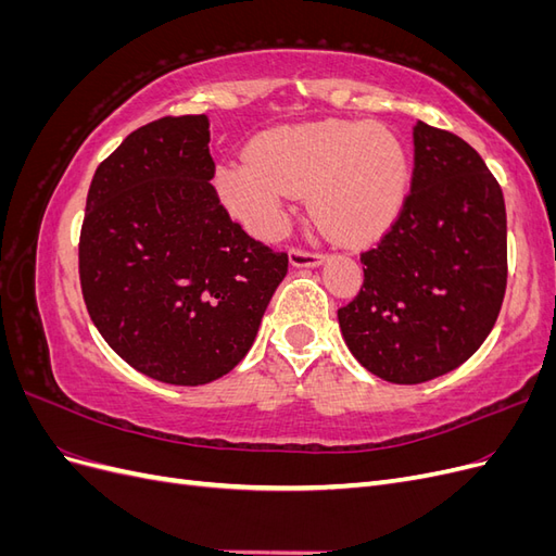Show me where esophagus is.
<instances>
[{
    "instance_id": "34e87169",
    "label": "esophagus",
    "mask_w": 556,
    "mask_h": 556,
    "mask_svg": "<svg viewBox=\"0 0 556 556\" xmlns=\"http://www.w3.org/2000/svg\"><path fill=\"white\" fill-rule=\"evenodd\" d=\"M323 255L313 250H304V248H292L290 250V264L292 266H319L323 264Z\"/></svg>"
}]
</instances>
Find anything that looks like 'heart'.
I'll return each mask as SVG.
<instances>
[{"label": "heart", "instance_id": "b5f03b06", "mask_svg": "<svg viewBox=\"0 0 556 556\" xmlns=\"http://www.w3.org/2000/svg\"><path fill=\"white\" fill-rule=\"evenodd\" d=\"M408 188V157L380 123L315 121L262 131L243 162L215 174L227 211L260 237H276L294 194L308 192L311 215L348 243L376 239L394 223Z\"/></svg>", "mask_w": 556, "mask_h": 556}]
</instances>
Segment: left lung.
<instances>
[{
	"instance_id": "left-lung-1",
	"label": "left lung",
	"mask_w": 556,
	"mask_h": 556,
	"mask_svg": "<svg viewBox=\"0 0 556 556\" xmlns=\"http://www.w3.org/2000/svg\"><path fill=\"white\" fill-rule=\"evenodd\" d=\"M410 192L364 285L339 308L343 339L374 376L417 384L462 366L490 336L508 282L501 185L457 134L417 121Z\"/></svg>"
}]
</instances>
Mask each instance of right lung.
I'll return each mask as SVG.
<instances>
[{
    "instance_id": "add662e5",
    "label": "right lung",
    "mask_w": 556,
    "mask_h": 556,
    "mask_svg": "<svg viewBox=\"0 0 556 556\" xmlns=\"http://www.w3.org/2000/svg\"><path fill=\"white\" fill-rule=\"evenodd\" d=\"M206 115H166L97 166L78 243L80 290L104 341L143 376L206 384L237 366L288 274L231 223L211 178Z\"/></svg>"
}]
</instances>
